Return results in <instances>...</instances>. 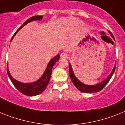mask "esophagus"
Wrapping results in <instances>:
<instances>
[{"label": "esophagus", "instance_id": "1", "mask_svg": "<svg viewBox=\"0 0 125 125\" xmlns=\"http://www.w3.org/2000/svg\"><path fill=\"white\" fill-rule=\"evenodd\" d=\"M60 57L62 58H67L68 57V54L67 53H62L60 54Z\"/></svg>", "mask_w": 125, "mask_h": 125}]
</instances>
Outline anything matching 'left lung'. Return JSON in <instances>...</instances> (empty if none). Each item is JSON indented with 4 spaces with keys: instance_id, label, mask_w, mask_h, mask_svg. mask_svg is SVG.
I'll return each mask as SVG.
<instances>
[{
    "instance_id": "obj_1",
    "label": "left lung",
    "mask_w": 125,
    "mask_h": 125,
    "mask_svg": "<svg viewBox=\"0 0 125 125\" xmlns=\"http://www.w3.org/2000/svg\"><path fill=\"white\" fill-rule=\"evenodd\" d=\"M108 32L111 34V37L114 39V35H113V33H111L109 30L108 31ZM116 63H115V65H114V68H113V71H112L111 73L105 79H104V80L101 81V82L99 83L95 84V85H88V84H84L82 82H81L78 79L75 77V74H74V72H73V70H72V66H71V63H69V74H70V77H71V80H72L73 84H74V85H75V86L76 87L79 91L84 92V93H96V92H100V91H101V90L104 88L105 86L107 84V83L109 81L111 77H112V75H113V74H114V71H115V69H116Z\"/></svg>"
}]
</instances>
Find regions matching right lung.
<instances>
[{
    "label": "right lung",
    "mask_w": 125,
    "mask_h": 125,
    "mask_svg": "<svg viewBox=\"0 0 125 125\" xmlns=\"http://www.w3.org/2000/svg\"><path fill=\"white\" fill-rule=\"evenodd\" d=\"M42 16H32V17L28 19L16 30V32L14 33V34L12 36L11 41L12 40V39L14 38V37L18 33L19 30H21L25 25H26L30 22L33 21L41 20H42ZM59 58L60 54H57L56 56L53 57L49 62L46 67V69L43 73L41 77V78H39L38 80H37L36 81H34V82L29 83H24L20 82L16 80L15 79L12 77V75H11L10 72H9V69H8V65H7V75L11 79V82L12 83V84H14V86L16 88V89L18 90L19 92H20L21 93H22L25 95H27V96H35V95H37L40 93H41L42 92H43L45 90L46 88L48 86V83L50 82L53 65L57 62L59 60Z\"/></svg>",
    "instance_id": "right-lung-1"
}]
</instances>
